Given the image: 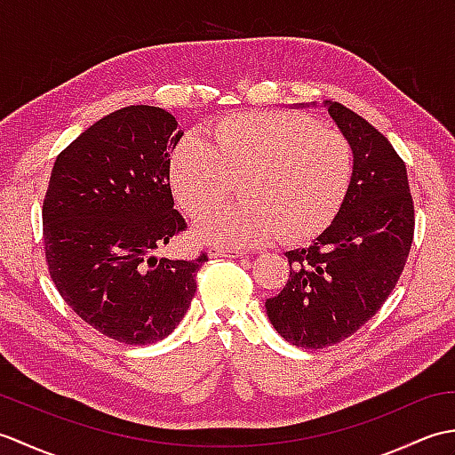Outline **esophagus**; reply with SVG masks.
<instances>
[{"mask_svg":"<svg viewBox=\"0 0 455 455\" xmlns=\"http://www.w3.org/2000/svg\"><path fill=\"white\" fill-rule=\"evenodd\" d=\"M209 256L211 258H243V256H246V252H243V250H235V248L212 246V248H209Z\"/></svg>","mask_w":455,"mask_h":455,"instance_id":"1","label":"esophagus"}]
</instances>
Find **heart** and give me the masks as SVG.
<instances>
[{"label": "heart", "instance_id": "b5f03b06", "mask_svg": "<svg viewBox=\"0 0 455 455\" xmlns=\"http://www.w3.org/2000/svg\"><path fill=\"white\" fill-rule=\"evenodd\" d=\"M183 140L170 183L189 217L219 207L240 181V199L197 220L196 236L225 248L307 243L331 227L347 197L352 147L340 132L279 111H240Z\"/></svg>", "mask_w": 455, "mask_h": 455}]
</instances>
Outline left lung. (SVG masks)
<instances>
[{
	"label": "left lung",
	"mask_w": 455,
	"mask_h": 455,
	"mask_svg": "<svg viewBox=\"0 0 455 455\" xmlns=\"http://www.w3.org/2000/svg\"><path fill=\"white\" fill-rule=\"evenodd\" d=\"M323 108L352 147L350 191L311 246L285 252L289 279L266 301L277 334L305 350L344 340L379 311L399 282L414 233L407 168L391 142L342 103Z\"/></svg>",
	"instance_id": "obj_1"
}]
</instances>
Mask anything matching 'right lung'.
I'll return each instance as SVG.
<instances>
[{
	"label": "right lung",
	"instance_id": "right-lung-1",
	"mask_svg": "<svg viewBox=\"0 0 455 455\" xmlns=\"http://www.w3.org/2000/svg\"><path fill=\"white\" fill-rule=\"evenodd\" d=\"M172 113L131 105L93 123L58 154L43 203L48 272L95 331L131 346L173 332L196 295V259L156 256L186 220L173 209Z\"/></svg>",
	"mask_w": 455,
	"mask_h": 455
}]
</instances>
